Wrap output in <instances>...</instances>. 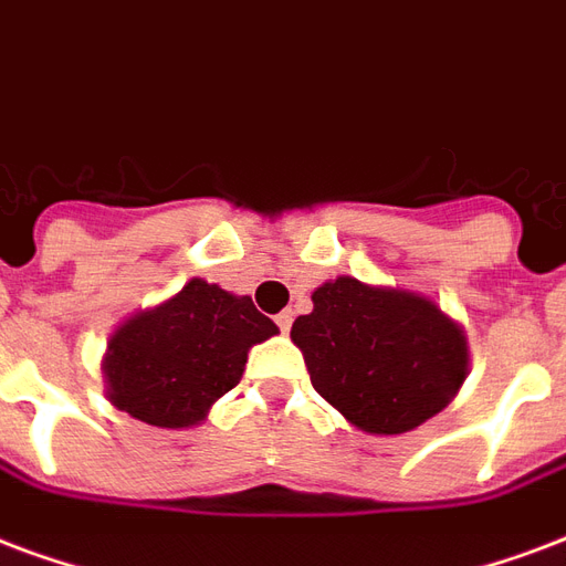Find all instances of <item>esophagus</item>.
Masks as SVG:
<instances>
[{"instance_id": "1", "label": "esophagus", "mask_w": 566, "mask_h": 566, "mask_svg": "<svg viewBox=\"0 0 566 566\" xmlns=\"http://www.w3.org/2000/svg\"><path fill=\"white\" fill-rule=\"evenodd\" d=\"M292 310H283V313H277V316H274V322H277V328L283 331V334H289V328H292Z\"/></svg>"}]
</instances>
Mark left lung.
Returning a JSON list of instances; mask_svg holds the SVG:
<instances>
[{"instance_id":"left-lung-1","label":"left lung","mask_w":566,"mask_h":566,"mask_svg":"<svg viewBox=\"0 0 566 566\" xmlns=\"http://www.w3.org/2000/svg\"><path fill=\"white\" fill-rule=\"evenodd\" d=\"M310 381L364 432L397 436L439 415L469 367L465 334L432 301L337 277L292 325Z\"/></svg>"}]
</instances>
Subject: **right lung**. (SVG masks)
Wrapping results in <instances>:
<instances>
[{
	"label": "right lung",
	"mask_w": 566,
	"mask_h": 566,
	"mask_svg": "<svg viewBox=\"0 0 566 566\" xmlns=\"http://www.w3.org/2000/svg\"><path fill=\"white\" fill-rule=\"evenodd\" d=\"M274 334L277 325L248 295L190 280L176 298L113 334L104 367L109 399L151 427H190L235 388L248 348Z\"/></svg>",
	"instance_id": "right-lung-1"
}]
</instances>
